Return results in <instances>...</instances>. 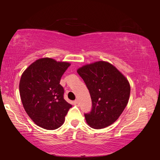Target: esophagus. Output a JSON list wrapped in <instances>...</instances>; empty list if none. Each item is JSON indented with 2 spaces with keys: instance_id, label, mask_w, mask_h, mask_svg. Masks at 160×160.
<instances>
[{
  "instance_id": "34e87169",
  "label": "esophagus",
  "mask_w": 160,
  "mask_h": 160,
  "mask_svg": "<svg viewBox=\"0 0 160 160\" xmlns=\"http://www.w3.org/2000/svg\"><path fill=\"white\" fill-rule=\"evenodd\" d=\"M73 104L75 105H77V106H79V101L78 100H75V101H73Z\"/></svg>"
}]
</instances>
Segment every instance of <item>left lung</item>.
I'll return each mask as SVG.
<instances>
[{"label":"left lung","instance_id":"obj_1","mask_svg":"<svg viewBox=\"0 0 160 160\" xmlns=\"http://www.w3.org/2000/svg\"><path fill=\"white\" fill-rule=\"evenodd\" d=\"M77 72L89 89L92 101L91 111L85 113L86 122L94 129L113 124L128 103L130 85L126 77L103 61L81 67Z\"/></svg>","mask_w":160,"mask_h":160}]
</instances>
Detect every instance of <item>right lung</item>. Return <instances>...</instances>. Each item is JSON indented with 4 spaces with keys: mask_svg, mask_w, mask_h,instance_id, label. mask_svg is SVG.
I'll use <instances>...</instances> for the list:
<instances>
[{
    "mask_svg": "<svg viewBox=\"0 0 160 160\" xmlns=\"http://www.w3.org/2000/svg\"><path fill=\"white\" fill-rule=\"evenodd\" d=\"M69 62L42 58L28 66L19 83L22 103L34 123L43 129L60 128L72 105L64 99L59 84Z\"/></svg>",
    "mask_w": 160,
    "mask_h": 160,
    "instance_id": "1",
    "label": "right lung"
}]
</instances>
